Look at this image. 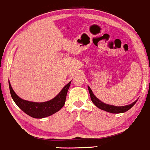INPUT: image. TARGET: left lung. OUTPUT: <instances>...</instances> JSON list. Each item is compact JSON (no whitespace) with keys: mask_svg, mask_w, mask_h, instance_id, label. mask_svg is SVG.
<instances>
[{"mask_svg":"<svg viewBox=\"0 0 150 150\" xmlns=\"http://www.w3.org/2000/svg\"><path fill=\"white\" fill-rule=\"evenodd\" d=\"M88 88L90 96H91V100H92L93 103L98 108L100 109V110H103L106 111L107 112H110V113L112 114H120V113H124V112H127L128 110H129L133 105L136 103V102L138 100H135V102H133V103L130 104L128 105H126V106H121V107H117V106H114V105H108L105 103H103L101 100L98 99L97 97L93 94L92 90L89 86H88Z\"/></svg>","mask_w":150,"mask_h":150,"instance_id":"obj_1","label":"left lung"}]
</instances>
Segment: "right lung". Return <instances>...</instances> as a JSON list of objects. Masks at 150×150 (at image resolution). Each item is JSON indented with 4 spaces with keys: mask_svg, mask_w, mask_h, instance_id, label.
Instances as JSON below:
<instances>
[{
    "mask_svg": "<svg viewBox=\"0 0 150 150\" xmlns=\"http://www.w3.org/2000/svg\"><path fill=\"white\" fill-rule=\"evenodd\" d=\"M71 81L69 82L66 86L61 90L54 98L49 101L43 103H35L23 100L16 94L12 89L11 84L9 81V88L12 100L16 105L22 110L24 113L36 119H43L49 117L60 110L64 105L67 91L69 88Z\"/></svg>",
    "mask_w": 150,
    "mask_h": 150,
    "instance_id": "obj_1",
    "label": "right lung"
}]
</instances>
